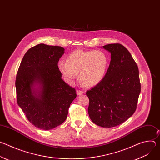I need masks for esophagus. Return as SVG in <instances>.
<instances>
[{
  "instance_id": "34e87169",
  "label": "esophagus",
  "mask_w": 160,
  "mask_h": 160,
  "mask_svg": "<svg viewBox=\"0 0 160 160\" xmlns=\"http://www.w3.org/2000/svg\"><path fill=\"white\" fill-rule=\"evenodd\" d=\"M77 94L78 96H80V95H82L83 94V92L82 90H77Z\"/></svg>"
}]
</instances>
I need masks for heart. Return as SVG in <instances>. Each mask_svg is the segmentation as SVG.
<instances>
[{
	"label": "heart",
	"mask_w": 160,
	"mask_h": 160,
	"mask_svg": "<svg viewBox=\"0 0 160 160\" xmlns=\"http://www.w3.org/2000/svg\"><path fill=\"white\" fill-rule=\"evenodd\" d=\"M109 66V58L99 50H76L68 56L66 62L60 61L58 68L68 82H72L78 74V80L85 87H94L104 78Z\"/></svg>",
	"instance_id": "heart-1"
}]
</instances>
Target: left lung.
I'll list each match as a JSON object with an SVG mask.
<instances>
[{
  "label": "left lung",
  "mask_w": 160,
  "mask_h": 160,
  "mask_svg": "<svg viewBox=\"0 0 160 160\" xmlns=\"http://www.w3.org/2000/svg\"><path fill=\"white\" fill-rule=\"evenodd\" d=\"M111 53L103 80L86 92L90 120L102 127L119 125L134 113L141 92L139 69L129 51L120 43L102 47Z\"/></svg>",
  "instance_id": "left-lung-1"
}]
</instances>
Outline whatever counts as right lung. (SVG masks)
I'll return each instance as SVG.
<instances>
[{
    "label": "right lung",
    "instance_id": "right-lung-1",
    "mask_svg": "<svg viewBox=\"0 0 160 160\" xmlns=\"http://www.w3.org/2000/svg\"><path fill=\"white\" fill-rule=\"evenodd\" d=\"M64 49L43 43L30 48L16 80L18 106L35 127L48 130L62 124L77 97L75 89L61 78L58 62Z\"/></svg>",
    "mask_w": 160,
    "mask_h": 160
}]
</instances>
